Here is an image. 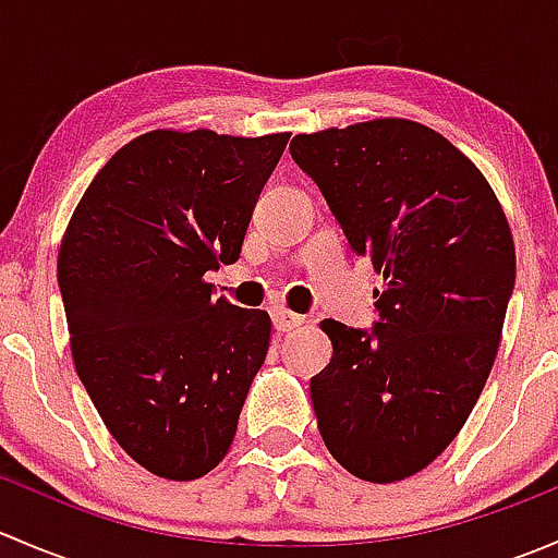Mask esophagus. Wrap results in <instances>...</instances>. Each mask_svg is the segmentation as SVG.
I'll list each match as a JSON object with an SVG mask.
<instances>
[{
	"label": "esophagus",
	"mask_w": 558,
	"mask_h": 558,
	"mask_svg": "<svg viewBox=\"0 0 558 558\" xmlns=\"http://www.w3.org/2000/svg\"><path fill=\"white\" fill-rule=\"evenodd\" d=\"M269 313H272V324H275V329H278V331L300 329V326L305 324V318H302V315L286 311V307H272Z\"/></svg>",
	"instance_id": "esophagus-1"
}]
</instances>
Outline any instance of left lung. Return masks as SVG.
Masks as SVG:
<instances>
[{"label":"left lung","mask_w":558,"mask_h":558,"mask_svg":"<svg viewBox=\"0 0 558 558\" xmlns=\"http://www.w3.org/2000/svg\"><path fill=\"white\" fill-rule=\"evenodd\" d=\"M289 150L384 272L369 329L320 324L335 353L311 378L318 432L362 481H402L451 446L492 373L515 286L508 218L481 170L415 121L296 134Z\"/></svg>","instance_id":"left-lung-1"}]
</instances>
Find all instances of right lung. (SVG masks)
Instances as JSON below:
<instances>
[{"instance_id": "add662e5", "label": "right lung", "mask_w": 558, "mask_h": 558, "mask_svg": "<svg viewBox=\"0 0 558 558\" xmlns=\"http://www.w3.org/2000/svg\"><path fill=\"white\" fill-rule=\"evenodd\" d=\"M289 134L156 129L123 145L72 213L59 291L72 359L118 446L167 481L223 459L269 315L213 300L205 275L243 251Z\"/></svg>"}]
</instances>
